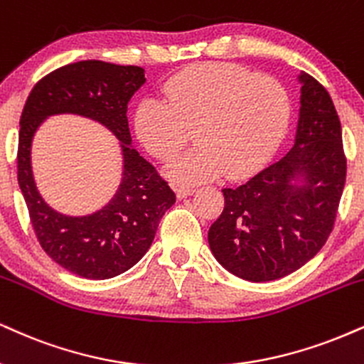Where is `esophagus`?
Segmentation results:
<instances>
[{"label": "esophagus", "instance_id": "34e87169", "mask_svg": "<svg viewBox=\"0 0 364 364\" xmlns=\"http://www.w3.org/2000/svg\"><path fill=\"white\" fill-rule=\"evenodd\" d=\"M195 191V186H190V185H178L176 186V195L179 198H185V196L191 195Z\"/></svg>", "mask_w": 364, "mask_h": 364}]
</instances>
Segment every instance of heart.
I'll use <instances>...</instances> for the list:
<instances>
[{
  "label": "heart",
  "instance_id": "obj_1",
  "mask_svg": "<svg viewBox=\"0 0 364 364\" xmlns=\"http://www.w3.org/2000/svg\"><path fill=\"white\" fill-rule=\"evenodd\" d=\"M164 100L137 105L135 134L149 154L168 163L186 144L190 152L169 166L178 181H205L224 173L242 178L273 156L288 130L291 102L282 81L237 64H196L163 85Z\"/></svg>",
  "mask_w": 364,
  "mask_h": 364
}]
</instances>
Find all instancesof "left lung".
<instances>
[{
  "label": "left lung",
  "mask_w": 364,
  "mask_h": 364,
  "mask_svg": "<svg viewBox=\"0 0 364 364\" xmlns=\"http://www.w3.org/2000/svg\"><path fill=\"white\" fill-rule=\"evenodd\" d=\"M299 80L290 152L244 185L224 188V210L208 230L217 261L247 282H273L312 259L334 229L343 196L346 156L336 107L317 80L307 73Z\"/></svg>",
  "instance_id": "left-lung-1"
}]
</instances>
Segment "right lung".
Instances as JSON below:
<instances>
[{"mask_svg":"<svg viewBox=\"0 0 364 364\" xmlns=\"http://www.w3.org/2000/svg\"><path fill=\"white\" fill-rule=\"evenodd\" d=\"M146 82L139 65L80 60L42 77L30 91L20 118L18 185L30 222L47 256L87 279H107L130 269L154 240L166 210L176 201L168 181L130 147L127 107ZM57 112H76L103 123L121 140L124 176L111 203L85 218H68L47 205L31 174V139Z\"/></svg>","mask_w":364,"mask_h":364,"instance_id":"add662e5","label":"right lung"}]
</instances>
